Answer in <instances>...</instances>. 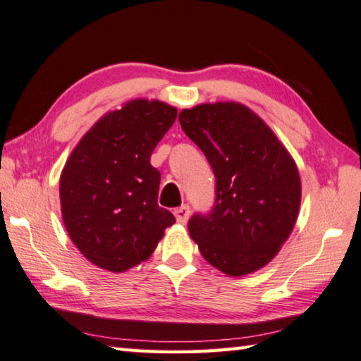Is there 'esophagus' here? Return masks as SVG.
<instances>
[{
    "instance_id": "34e87169",
    "label": "esophagus",
    "mask_w": 361,
    "mask_h": 361,
    "mask_svg": "<svg viewBox=\"0 0 361 361\" xmlns=\"http://www.w3.org/2000/svg\"><path fill=\"white\" fill-rule=\"evenodd\" d=\"M175 218H176V221L178 223H181V224H186L188 223V219H189V207L188 205H181V207H178V209H175Z\"/></svg>"
}]
</instances>
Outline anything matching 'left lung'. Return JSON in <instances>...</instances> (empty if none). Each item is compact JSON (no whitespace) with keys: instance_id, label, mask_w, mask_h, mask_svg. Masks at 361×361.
<instances>
[{"instance_id":"obj_1","label":"left lung","mask_w":361,"mask_h":361,"mask_svg":"<svg viewBox=\"0 0 361 361\" xmlns=\"http://www.w3.org/2000/svg\"><path fill=\"white\" fill-rule=\"evenodd\" d=\"M178 119L216 178L215 207L189 219V235L226 276L256 272L274 259L296 224L301 178L295 159L242 103H202L183 109Z\"/></svg>"}]
</instances>
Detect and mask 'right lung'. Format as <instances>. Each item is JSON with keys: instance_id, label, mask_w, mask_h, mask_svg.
<instances>
[{"instance_id": "1", "label": "right lung", "mask_w": 361, "mask_h": 361, "mask_svg": "<svg viewBox=\"0 0 361 361\" xmlns=\"http://www.w3.org/2000/svg\"><path fill=\"white\" fill-rule=\"evenodd\" d=\"M176 108L137 99L95 122L60 175L65 229L84 258L126 272L154 252L175 223L157 205L161 173L149 159L176 119Z\"/></svg>"}]
</instances>
